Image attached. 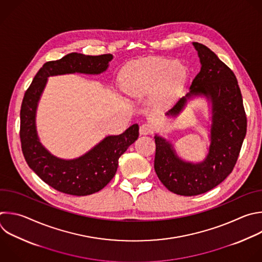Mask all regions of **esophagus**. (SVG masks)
I'll return each mask as SVG.
<instances>
[{
  "label": "esophagus",
  "mask_w": 262,
  "mask_h": 262,
  "mask_svg": "<svg viewBox=\"0 0 262 262\" xmlns=\"http://www.w3.org/2000/svg\"><path fill=\"white\" fill-rule=\"evenodd\" d=\"M139 132H140L141 135H144V136L150 135V134L153 133V126L151 124H149V123H143L140 126V130Z\"/></svg>",
  "instance_id": "1"
}]
</instances>
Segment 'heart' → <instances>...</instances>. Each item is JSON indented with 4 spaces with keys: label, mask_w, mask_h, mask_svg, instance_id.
Segmentation results:
<instances>
[{
    "label": "heart",
    "mask_w": 262,
    "mask_h": 262,
    "mask_svg": "<svg viewBox=\"0 0 262 262\" xmlns=\"http://www.w3.org/2000/svg\"><path fill=\"white\" fill-rule=\"evenodd\" d=\"M186 80V69L178 60L149 57L133 61L120 73L123 91L140 97L158 89L160 96H170L180 91Z\"/></svg>",
    "instance_id": "heart-1"
}]
</instances>
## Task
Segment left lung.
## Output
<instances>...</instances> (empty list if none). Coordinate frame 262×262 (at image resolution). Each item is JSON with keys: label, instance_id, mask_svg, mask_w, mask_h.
<instances>
[{"label": "left lung", "instance_id": "1", "mask_svg": "<svg viewBox=\"0 0 262 262\" xmlns=\"http://www.w3.org/2000/svg\"><path fill=\"white\" fill-rule=\"evenodd\" d=\"M202 68L190 92L166 113L177 115L193 96H205L212 102L211 145L200 163L181 160L171 145L155 136L154 168L158 179L171 192L192 196L205 193L226 179L232 171L246 133L247 116L239 86L233 72L207 46L193 42Z\"/></svg>", "mask_w": 262, "mask_h": 262}]
</instances>
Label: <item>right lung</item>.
I'll return each mask as SVG.
<instances>
[{
	"label": "right lung",
	"mask_w": 262,
	"mask_h": 262,
	"mask_svg": "<svg viewBox=\"0 0 262 262\" xmlns=\"http://www.w3.org/2000/svg\"><path fill=\"white\" fill-rule=\"evenodd\" d=\"M112 58V54L93 56L72 52L60 59L47 61L25 94L19 130L25 159L46 184L57 191L83 196L103 189L114 177L119 157L139 137V125L134 124L123 134L105 138L91 151L72 160L51 155L39 142L35 124L36 109L47 78L71 73L100 74L107 70Z\"/></svg>",
	"instance_id": "1"
}]
</instances>
